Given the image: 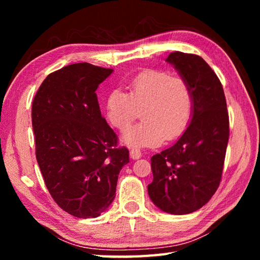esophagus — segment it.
Instances as JSON below:
<instances>
[{
  "mask_svg": "<svg viewBox=\"0 0 260 260\" xmlns=\"http://www.w3.org/2000/svg\"><path fill=\"white\" fill-rule=\"evenodd\" d=\"M129 154H131V157L133 159H137L142 156V152L140 150H137V148H132L129 151Z\"/></svg>",
  "mask_w": 260,
  "mask_h": 260,
  "instance_id": "34e87169",
  "label": "esophagus"
}]
</instances>
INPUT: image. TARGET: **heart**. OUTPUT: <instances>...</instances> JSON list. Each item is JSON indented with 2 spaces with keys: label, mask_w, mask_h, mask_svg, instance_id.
<instances>
[{
  "label": "heart",
  "mask_w": 260,
  "mask_h": 260,
  "mask_svg": "<svg viewBox=\"0 0 260 260\" xmlns=\"http://www.w3.org/2000/svg\"><path fill=\"white\" fill-rule=\"evenodd\" d=\"M194 98L184 77L173 76L168 70L146 69L129 84V93L120 89L109 92L106 114L109 123L126 129L140 117L141 124L127 129L123 142L132 147L157 146L164 141L179 137L189 125Z\"/></svg>",
  "instance_id": "obj_1"
}]
</instances>
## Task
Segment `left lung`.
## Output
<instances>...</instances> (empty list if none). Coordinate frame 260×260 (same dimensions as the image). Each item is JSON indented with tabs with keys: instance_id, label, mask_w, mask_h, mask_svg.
<instances>
[{
	"instance_id": "left-lung-1",
	"label": "left lung",
	"mask_w": 260,
	"mask_h": 260,
	"mask_svg": "<svg viewBox=\"0 0 260 260\" xmlns=\"http://www.w3.org/2000/svg\"><path fill=\"white\" fill-rule=\"evenodd\" d=\"M167 61L189 81L192 119L178 142L151 158V200L164 212L186 214L206 204L219 187L229 140L223 88L214 71L197 54L175 51Z\"/></svg>"
}]
</instances>
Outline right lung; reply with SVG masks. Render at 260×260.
I'll return each mask as SVG.
<instances>
[{
	"label": "right lung",
	"mask_w": 260,
	"mask_h": 260,
	"mask_svg": "<svg viewBox=\"0 0 260 260\" xmlns=\"http://www.w3.org/2000/svg\"><path fill=\"white\" fill-rule=\"evenodd\" d=\"M113 73L87 62L48 75L32 103L36 157L52 199L77 218H96L113 202L129 152L105 119L96 95Z\"/></svg>",
	"instance_id": "1"
}]
</instances>
